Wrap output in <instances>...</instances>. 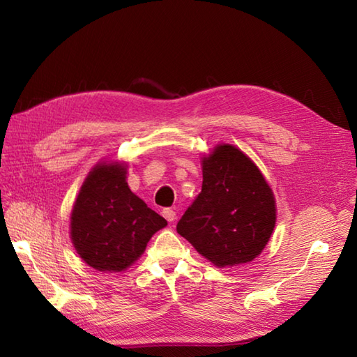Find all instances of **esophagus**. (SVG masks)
<instances>
[{
  "label": "esophagus",
  "instance_id": "esophagus-1",
  "mask_svg": "<svg viewBox=\"0 0 357 357\" xmlns=\"http://www.w3.org/2000/svg\"><path fill=\"white\" fill-rule=\"evenodd\" d=\"M162 216H164L169 222H173L174 219H176V211H174L173 208H164V210H162Z\"/></svg>",
  "mask_w": 357,
  "mask_h": 357
}]
</instances>
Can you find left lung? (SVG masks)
Instances as JSON below:
<instances>
[{
  "mask_svg": "<svg viewBox=\"0 0 357 357\" xmlns=\"http://www.w3.org/2000/svg\"><path fill=\"white\" fill-rule=\"evenodd\" d=\"M276 222L275 196L259 169L230 144L202 159V188L176 230L216 267L261 255Z\"/></svg>",
  "mask_w": 357,
  "mask_h": 357,
  "instance_id": "obj_1",
  "label": "left lung"
}]
</instances>
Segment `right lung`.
<instances>
[{
    "instance_id": "obj_1",
    "label": "right lung",
    "mask_w": 357,
    "mask_h": 357,
    "mask_svg": "<svg viewBox=\"0 0 357 357\" xmlns=\"http://www.w3.org/2000/svg\"><path fill=\"white\" fill-rule=\"evenodd\" d=\"M123 164L89 173L72 210L70 236L78 255L100 271H123L144 253L167 221L132 193Z\"/></svg>"
}]
</instances>
